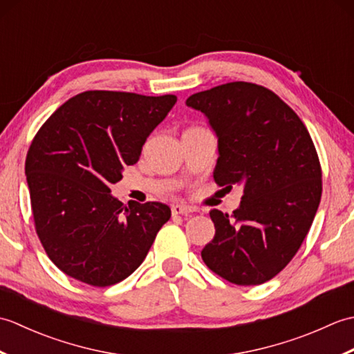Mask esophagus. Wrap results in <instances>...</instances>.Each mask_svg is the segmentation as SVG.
Segmentation results:
<instances>
[{
    "label": "esophagus",
    "instance_id": "1",
    "mask_svg": "<svg viewBox=\"0 0 354 354\" xmlns=\"http://www.w3.org/2000/svg\"><path fill=\"white\" fill-rule=\"evenodd\" d=\"M194 208L189 207V205H184V204H176V205H171V214L173 216H179V214H189L193 213Z\"/></svg>",
    "mask_w": 354,
    "mask_h": 354
}]
</instances>
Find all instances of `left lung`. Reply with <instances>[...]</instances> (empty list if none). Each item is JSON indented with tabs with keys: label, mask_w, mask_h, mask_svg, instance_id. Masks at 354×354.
<instances>
[{
	"label": "left lung",
	"mask_w": 354,
	"mask_h": 354,
	"mask_svg": "<svg viewBox=\"0 0 354 354\" xmlns=\"http://www.w3.org/2000/svg\"><path fill=\"white\" fill-rule=\"evenodd\" d=\"M219 141L214 181L243 187L232 214L212 209L214 239L201 255L232 284H261L288 266L321 201L322 171L307 127L270 89L230 82L187 99Z\"/></svg>",
	"instance_id": "8db88e82"
}]
</instances>
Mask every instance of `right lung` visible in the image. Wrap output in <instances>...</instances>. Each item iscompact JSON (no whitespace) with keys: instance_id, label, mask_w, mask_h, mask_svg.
<instances>
[{"instance_id":"right-lung-1","label":"right lung","mask_w":354,"mask_h":354,"mask_svg":"<svg viewBox=\"0 0 354 354\" xmlns=\"http://www.w3.org/2000/svg\"><path fill=\"white\" fill-rule=\"evenodd\" d=\"M176 103V95L85 91L59 106L36 132L26 175L36 234L68 277L106 288L137 269L170 208L111 196L124 165Z\"/></svg>"}]
</instances>
